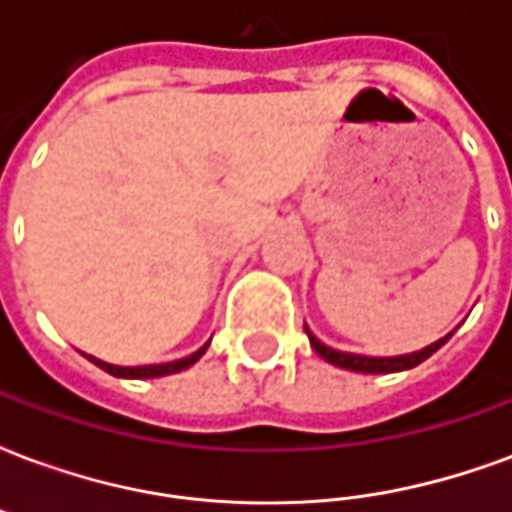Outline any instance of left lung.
Returning <instances> with one entry per match:
<instances>
[{
  "instance_id": "8db88e82",
  "label": "left lung",
  "mask_w": 512,
  "mask_h": 512,
  "mask_svg": "<svg viewBox=\"0 0 512 512\" xmlns=\"http://www.w3.org/2000/svg\"><path fill=\"white\" fill-rule=\"evenodd\" d=\"M307 329V326H304ZM307 337H310V345L318 351V356H323L329 365L343 367V370H354V373H397V370H411L417 367L419 362H425L430 354H436L441 345L447 343L452 337V332L447 337H441L436 343H430L428 348L422 351H414V354H403V356H362V354H345V351H334L329 345H323L315 334L307 329Z\"/></svg>"
}]
</instances>
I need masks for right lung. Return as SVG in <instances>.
I'll return each instance as SVG.
<instances>
[{
    "instance_id": "1",
    "label": "right lung",
    "mask_w": 512,
    "mask_h": 512,
    "mask_svg": "<svg viewBox=\"0 0 512 512\" xmlns=\"http://www.w3.org/2000/svg\"><path fill=\"white\" fill-rule=\"evenodd\" d=\"M208 351V343L202 345L200 351H194L186 359H178V362H167V365H142V367H120V365H109V362H101V359H95V356H87L93 365H98L101 370H106L109 376L117 378H158V376H172V373H180V370H186L191 367L202 354Z\"/></svg>"
}]
</instances>
